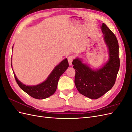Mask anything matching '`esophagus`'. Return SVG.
I'll list each match as a JSON object with an SVG mask.
<instances>
[{
	"label": "esophagus",
	"instance_id": "esophagus-1",
	"mask_svg": "<svg viewBox=\"0 0 132 132\" xmlns=\"http://www.w3.org/2000/svg\"><path fill=\"white\" fill-rule=\"evenodd\" d=\"M74 58V56H73V55H70V56L68 57V62H69V64L70 65L72 64V62L73 61Z\"/></svg>",
	"mask_w": 132,
	"mask_h": 132
}]
</instances>
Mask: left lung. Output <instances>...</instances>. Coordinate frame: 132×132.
<instances>
[{
    "mask_svg": "<svg viewBox=\"0 0 132 132\" xmlns=\"http://www.w3.org/2000/svg\"><path fill=\"white\" fill-rule=\"evenodd\" d=\"M101 29L109 50V60L101 68L93 69L80 58L73 60L75 70V85L81 94L91 99H97L110 90L114 84L119 69V46L117 39L106 24Z\"/></svg>",
    "mask_w": 132,
    "mask_h": 132,
    "instance_id": "left-lung-1",
    "label": "left lung"
}]
</instances>
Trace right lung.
I'll return each mask as SVG.
<instances>
[{
	"mask_svg": "<svg viewBox=\"0 0 132 132\" xmlns=\"http://www.w3.org/2000/svg\"><path fill=\"white\" fill-rule=\"evenodd\" d=\"M13 48V47L12 48V50ZM68 67L69 64L68 60L65 58L54 68L45 81L33 86L23 84L19 80L14 72V74L18 85L23 91L35 98L45 99L51 96L55 93L57 90L60 77L65 72Z\"/></svg>",
	"mask_w": 132,
	"mask_h": 132,
	"instance_id": "add662e5",
	"label": "right lung"
}]
</instances>
